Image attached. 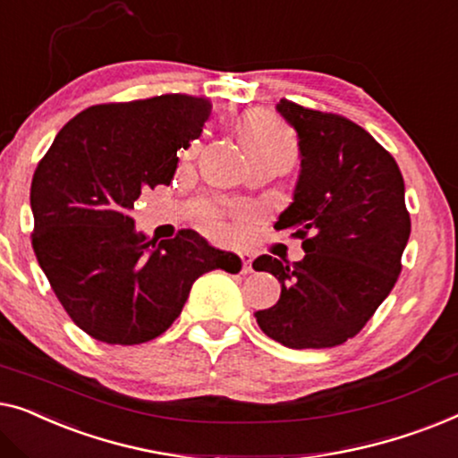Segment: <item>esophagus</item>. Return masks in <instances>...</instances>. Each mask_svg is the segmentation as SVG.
<instances>
[{
    "mask_svg": "<svg viewBox=\"0 0 458 458\" xmlns=\"http://www.w3.org/2000/svg\"><path fill=\"white\" fill-rule=\"evenodd\" d=\"M241 263H242V274L253 272V259H250L249 253H241Z\"/></svg>",
    "mask_w": 458,
    "mask_h": 458,
    "instance_id": "esophagus-1",
    "label": "esophagus"
}]
</instances>
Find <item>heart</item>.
Wrapping results in <instances>:
<instances>
[{
    "label": "heart",
    "mask_w": 458,
    "mask_h": 458,
    "mask_svg": "<svg viewBox=\"0 0 458 458\" xmlns=\"http://www.w3.org/2000/svg\"><path fill=\"white\" fill-rule=\"evenodd\" d=\"M241 143L247 151L250 162H261V159H269V162H278L284 167L293 165L299 157V140L293 128L286 124L280 115L272 112H250L244 115L241 122ZM203 140H192L186 147L182 156L186 159L195 157L201 151ZM208 228L211 234L224 236L226 234V226L222 222H217L211 217L208 222Z\"/></svg>",
    "instance_id": "b5f03b06"
}]
</instances>
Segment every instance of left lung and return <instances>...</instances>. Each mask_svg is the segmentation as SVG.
Returning <instances> with one entry per match:
<instances>
[{"instance_id": "left-lung-1", "label": "left lung", "mask_w": 458, "mask_h": 458, "mask_svg": "<svg viewBox=\"0 0 458 458\" xmlns=\"http://www.w3.org/2000/svg\"><path fill=\"white\" fill-rule=\"evenodd\" d=\"M276 109L299 134L294 201L276 230L301 238L305 257L261 255L257 272L282 286L257 324L288 349H330L357 336L394 288L411 234L398 164L365 128L338 114L280 99Z\"/></svg>"}]
</instances>
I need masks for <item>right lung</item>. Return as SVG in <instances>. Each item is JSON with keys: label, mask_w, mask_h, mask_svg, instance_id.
<instances>
[{"label": "right lung", "mask_w": 458, "mask_h": 458, "mask_svg": "<svg viewBox=\"0 0 458 458\" xmlns=\"http://www.w3.org/2000/svg\"><path fill=\"white\" fill-rule=\"evenodd\" d=\"M211 107L184 93L101 103L74 115L38 162L30 241L57 301L91 338L149 343L174 324L199 276L241 269L195 230L157 242L128 216L140 191L172 182L178 149L201 134Z\"/></svg>", "instance_id": "right-lung-1"}]
</instances>
